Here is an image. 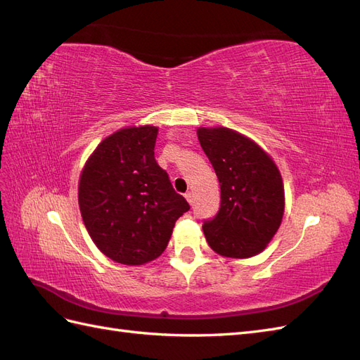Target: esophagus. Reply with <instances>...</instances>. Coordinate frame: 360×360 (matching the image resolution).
<instances>
[{"mask_svg":"<svg viewBox=\"0 0 360 360\" xmlns=\"http://www.w3.org/2000/svg\"><path fill=\"white\" fill-rule=\"evenodd\" d=\"M184 197H186V200H188L189 204L193 202V193H192V192H186V193H184Z\"/></svg>","mask_w":360,"mask_h":360,"instance_id":"34e87169","label":"esophagus"}]
</instances>
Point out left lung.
Instances as JSON below:
<instances>
[{
  "instance_id": "left-lung-1",
  "label": "left lung",
  "mask_w": 360,
  "mask_h": 360,
  "mask_svg": "<svg viewBox=\"0 0 360 360\" xmlns=\"http://www.w3.org/2000/svg\"><path fill=\"white\" fill-rule=\"evenodd\" d=\"M200 144L221 183V207L205 221V240L216 254L249 258L264 250L285 209L281 172L252 139L228 127H200Z\"/></svg>"
}]
</instances>
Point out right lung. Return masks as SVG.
Wrapping results in <instances>:
<instances>
[{
	"mask_svg": "<svg viewBox=\"0 0 360 360\" xmlns=\"http://www.w3.org/2000/svg\"><path fill=\"white\" fill-rule=\"evenodd\" d=\"M156 138L155 126L120 129L96 147L81 172L84 225L101 252L120 264L156 259L191 209L158 165Z\"/></svg>",
	"mask_w": 360,
	"mask_h": 360,
	"instance_id": "1",
	"label": "right lung"
}]
</instances>
